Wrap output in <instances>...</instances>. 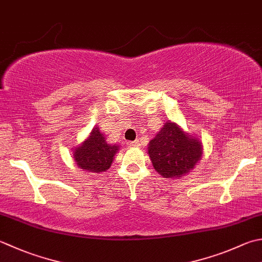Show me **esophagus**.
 I'll list each match as a JSON object with an SVG mask.
<instances>
[{
  "mask_svg": "<svg viewBox=\"0 0 262 262\" xmlns=\"http://www.w3.org/2000/svg\"><path fill=\"white\" fill-rule=\"evenodd\" d=\"M138 145H140V143H138V141H134V142L128 143V146H130V147H133V146H138Z\"/></svg>",
  "mask_w": 262,
  "mask_h": 262,
  "instance_id": "1",
  "label": "esophagus"
}]
</instances>
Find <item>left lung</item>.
Here are the masks:
<instances>
[{
	"instance_id": "1",
	"label": "left lung",
	"mask_w": 262,
	"mask_h": 262,
	"mask_svg": "<svg viewBox=\"0 0 262 262\" xmlns=\"http://www.w3.org/2000/svg\"><path fill=\"white\" fill-rule=\"evenodd\" d=\"M147 148L153 167L165 178L185 175L202 156L200 141L185 134L173 122H166Z\"/></svg>"
}]
</instances>
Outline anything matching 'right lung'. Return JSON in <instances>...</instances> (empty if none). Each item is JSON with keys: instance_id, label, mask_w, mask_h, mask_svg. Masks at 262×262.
I'll return each mask as SVG.
<instances>
[{"instance_id": "right-lung-1", "label": "right lung", "mask_w": 262, "mask_h": 262, "mask_svg": "<svg viewBox=\"0 0 262 262\" xmlns=\"http://www.w3.org/2000/svg\"><path fill=\"white\" fill-rule=\"evenodd\" d=\"M119 146L107 144L104 135L99 128H94L91 136L77 147L74 152V159L77 165L84 170L92 172H102L110 168L112 160Z\"/></svg>"}]
</instances>
